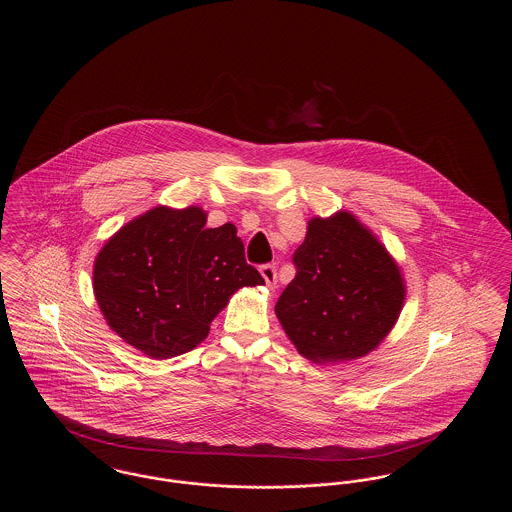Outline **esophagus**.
<instances>
[{"instance_id":"obj_1","label":"esophagus","mask_w":512,"mask_h":512,"mask_svg":"<svg viewBox=\"0 0 512 512\" xmlns=\"http://www.w3.org/2000/svg\"><path fill=\"white\" fill-rule=\"evenodd\" d=\"M261 276L265 278L268 288H276V268L272 265H263L261 267Z\"/></svg>"}]
</instances>
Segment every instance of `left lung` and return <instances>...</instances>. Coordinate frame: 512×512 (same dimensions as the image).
Segmentation results:
<instances>
[{
  "instance_id": "8db88e82",
  "label": "left lung",
  "mask_w": 512,
  "mask_h": 512,
  "mask_svg": "<svg viewBox=\"0 0 512 512\" xmlns=\"http://www.w3.org/2000/svg\"><path fill=\"white\" fill-rule=\"evenodd\" d=\"M295 278L274 311L309 361L365 357L390 334L405 303L401 270L378 238L347 211L309 220L293 253Z\"/></svg>"
}]
</instances>
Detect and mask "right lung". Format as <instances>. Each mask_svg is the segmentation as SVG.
Returning a JSON list of instances; mask_svg holds the SVG:
<instances>
[{"instance_id": "right-lung-1", "label": "right lung", "mask_w": 512, "mask_h": 512, "mask_svg": "<svg viewBox=\"0 0 512 512\" xmlns=\"http://www.w3.org/2000/svg\"><path fill=\"white\" fill-rule=\"evenodd\" d=\"M201 207H153L107 240L94 293L111 330L153 359L188 353L207 338L232 293L265 284L245 263L232 222L207 228Z\"/></svg>"}]
</instances>
